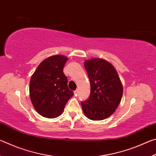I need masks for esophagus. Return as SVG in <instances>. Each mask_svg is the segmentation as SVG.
<instances>
[{
    "mask_svg": "<svg viewBox=\"0 0 156 156\" xmlns=\"http://www.w3.org/2000/svg\"><path fill=\"white\" fill-rule=\"evenodd\" d=\"M74 94L76 95V96H77V95L78 94V89H76V91H74Z\"/></svg>",
    "mask_w": 156,
    "mask_h": 156,
    "instance_id": "obj_1",
    "label": "esophagus"
}]
</instances>
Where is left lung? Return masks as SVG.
I'll list each match as a JSON object with an SVG mask.
<instances>
[{
	"mask_svg": "<svg viewBox=\"0 0 156 156\" xmlns=\"http://www.w3.org/2000/svg\"><path fill=\"white\" fill-rule=\"evenodd\" d=\"M91 84L89 98L81 102L84 113L93 120L109 117L119 105L123 88L114 67L107 60L92 58L84 61Z\"/></svg>",
	"mask_w": 156,
	"mask_h": 156,
	"instance_id": "8db88e82",
	"label": "left lung"
}]
</instances>
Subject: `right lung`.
Segmentation results:
<instances>
[{"label":"right lung","instance_id":"right-lung-1","mask_svg":"<svg viewBox=\"0 0 156 156\" xmlns=\"http://www.w3.org/2000/svg\"><path fill=\"white\" fill-rule=\"evenodd\" d=\"M67 60L62 55L47 58L31 76V101L37 112L43 117L54 118L59 116L68 100L74 95L68 88L67 78L63 72Z\"/></svg>","mask_w":156,"mask_h":156}]
</instances>
